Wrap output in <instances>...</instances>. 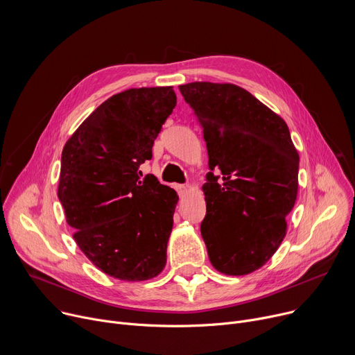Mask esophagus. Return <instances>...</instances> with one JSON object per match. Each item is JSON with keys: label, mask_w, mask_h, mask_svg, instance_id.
<instances>
[{"label": "esophagus", "mask_w": 355, "mask_h": 355, "mask_svg": "<svg viewBox=\"0 0 355 355\" xmlns=\"http://www.w3.org/2000/svg\"><path fill=\"white\" fill-rule=\"evenodd\" d=\"M174 188L177 189L178 195H184V193L188 191V187H187V185H184V184H175V185H174Z\"/></svg>", "instance_id": "esophagus-1"}]
</instances>
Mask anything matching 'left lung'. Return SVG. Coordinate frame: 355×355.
<instances>
[{
  "label": "left lung",
  "mask_w": 355,
  "mask_h": 355,
  "mask_svg": "<svg viewBox=\"0 0 355 355\" xmlns=\"http://www.w3.org/2000/svg\"><path fill=\"white\" fill-rule=\"evenodd\" d=\"M178 88L204 128L209 156L200 223L209 260L222 274H250L278 250L296 200L299 155L289 129L239 85L195 81Z\"/></svg>",
  "instance_id": "1"
}]
</instances>
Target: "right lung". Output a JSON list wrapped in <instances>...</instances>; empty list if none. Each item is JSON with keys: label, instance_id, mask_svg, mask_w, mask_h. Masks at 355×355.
<instances>
[{"label": "right lung", "instance_id": "add662e5", "mask_svg": "<svg viewBox=\"0 0 355 355\" xmlns=\"http://www.w3.org/2000/svg\"><path fill=\"white\" fill-rule=\"evenodd\" d=\"M177 104L173 87L129 88L101 104L66 141L58 196L87 259L121 281L157 277L167 261L177 192L140 164Z\"/></svg>", "mask_w": 355, "mask_h": 355}]
</instances>
